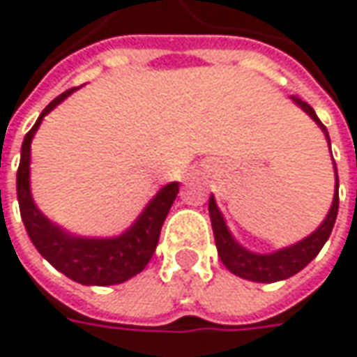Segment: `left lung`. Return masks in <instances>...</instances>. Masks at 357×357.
I'll list each match as a JSON object with an SVG mask.
<instances>
[{"label":"left lung","instance_id":"1","mask_svg":"<svg viewBox=\"0 0 357 357\" xmlns=\"http://www.w3.org/2000/svg\"><path fill=\"white\" fill-rule=\"evenodd\" d=\"M296 105H300L310 117L314 119L320 129L326 132V139L330 143V135H328V129L324 127V123L318 119L316 111L310 107L306 101H302L300 97H294ZM336 167V162H334ZM337 204H340V199H337V169H336V195H334V202H332V208L326 216L322 225L318 227V230H314L310 234L308 238L300 240L294 246H288V248H282L278 252L272 254H254L248 252L246 248H242L240 244L234 242V238L230 236L227 225H225V218L218 211L216 202H214V197H211L208 200V213H211V222H213V232L214 240H216V250H218V256L222 260V264L240 278H246V280L252 282H278L286 280L290 276L298 274L304 266H308L310 262L318 256V252L322 250V246L326 244V240L330 238L332 234V228L336 225V216H337Z\"/></svg>","mask_w":357,"mask_h":357}]
</instances>
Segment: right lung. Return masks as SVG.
<instances>
[{"label": "right lung", "instance_id": "right-lung-1", "mask_svg": "<svg viewBox=\"0 0 357 357\" xmlns=\"http://www.w3.org/2000/svg\"><path fill=\"white\" fill-rule=\"evenodd\" d=\"M75 87L61 93L43 109L31 130L21 144V160L17 169V200L21 220L29 238L49 264L63 272L67 278L87 286H111L129 280L139 274L153 258L158 244L160 228L178 195V183L162 186L157 197L146 204L137 222L115 238H77L61 228L51 225L35 208L29 192V149L35 130L53 107L69 97Z\"/></svg>", "mask_w": 357, "mask_h": 357}]
</instances>
